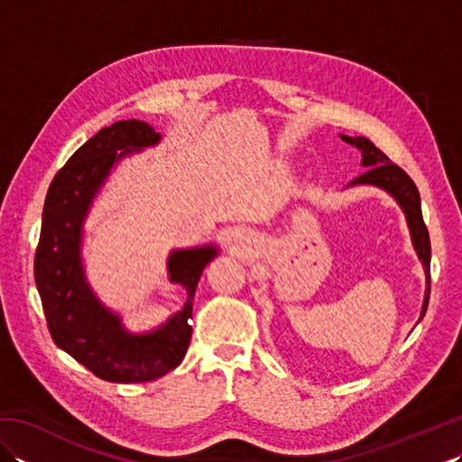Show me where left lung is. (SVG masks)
I'll return each mask as SVG.
<instances>
[{
    "mask_svg": "<svg viewBox=\"0 0 462 462\" xmlns=\"http://www.w3.org/2000/svg\"><path fill=\"white\" fill-rule=\"evenodd\" d=\"M341 139L357 146V149L363 152L361 164L367 166V171L361 176H357L356 180H351V184H375L379 189H385L387 192L393 194L397 202L403 206L409 228H411V236H413L415 250L419 254V258L423 260V266L427 272L429 288H427V296L423 303V313H420V318H423L429 306V296H430V270H429L430 240H429V230L423 220V212H420V196H419L417 186L399 164L389 161V156L385 152H381L369 139H363V136L351 139V136H346V134H341Z\"/></svg>",
    "mask_w": 462,
    "mask_h": 462,
    "instance_id": "8db88e82",
    "label": "left lung"
}]
</instances>
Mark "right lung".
Wrapping results in <instances>:
<instances>
[{
	"instance_id": "1",
	"label": "right lung",
	"mask_w": 462,
	"mask_h": 462,
	"mask_svg": "<svg viewBox=\"0 0 462 462\" xmlns=\"http://www.w3.org/2000/svg\"><path fill=\"white\" fill-rule=\"evenodd\" d=\"M144 121H116L91 136L49 184L42 234L35 250V286L53 341L93 375L113 383L154 381L184 359L192 337V298L214 248L179 250L169 260L171 280L189 298L166 326L131 336L121 321L95 300L83 278L81 222L111 166L133 149L159 143ZM122 152L119 153L118 151Z\"/></svg>"
}]
</instances>
